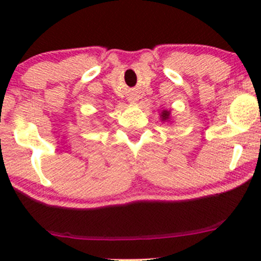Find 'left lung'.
Instances as JSON below:
<instances>
[{
    "instance_id": "left-lung-1",
    "label": "left lung",
    "mask_w": 261,
    "mask_h": 261,
    "mask_svg": "<svg viewBox=\"0 0 261 261\" xmlns=\"http://www.w3.org/2000/svg\"><path fill=\"white\" fill-rule=\"evenodd\" d=\"M169 112L168 110H163V112H162V114H161V116H162V120H168L169 119Z\"/></svg>"
}]
</instances>
